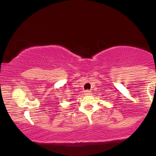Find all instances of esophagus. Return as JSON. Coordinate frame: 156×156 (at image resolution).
Instances as JSON below:
<instances>
[{
  "instance_id": "1",
  "label": "esophagus",
  "mask_w": 156,
  "mask_h": 156,
  "mask_svg": "<svg viewBox=\"0 0 156 156\" xmlns=\"http://www.w3.org/2000/svg\"><path fill=\"white\" fill-rule=\"evenodd\" d=\"M85 94H87V95H89V94H91V91H89V90H86V91H85Z\"/></svg>"
}]
</instances>
